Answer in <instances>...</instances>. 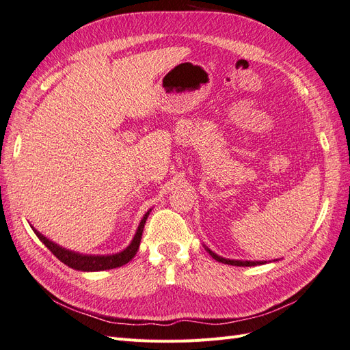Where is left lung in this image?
I'll use <instances>...</instances> for the list:
<instances>
[{
  "label": "left lung",
  "instance_id": "1",
  "mask_svg": "<svg viewBox=\"0 0 350 350\" xmlns=\"http://www.w3.org/2000/svg\"><path fill=\"white\" fill-rule=\"evenodd\" d=\"M208 251V254L213 257L216 261L224 262V264H229V266H239V267H251V266H257V264H264V261H241V260H228L217 256L213 251H210L208 248H206Z\"/></svg>",
  "mask_w": 350,
  "mask_h": 350
}]
</instances>
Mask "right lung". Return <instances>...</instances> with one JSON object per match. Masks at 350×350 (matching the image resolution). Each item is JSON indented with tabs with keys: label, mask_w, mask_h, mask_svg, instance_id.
<instances>
[{
	"label": "right lung",
	"mask_w": 350,
	"mask_h": 350,
	"mask_svg": "<svg viewBox=\"0 0 350 350\" xmlns=\"http://www.w3.org/2000/svg\"><path fill=\"white\" fill-rule=\"evenodd\" d=\"M147 216H149V211L144 215V217L142 219L139 229L135 232V237L131 241V243L126 247L124 251L113 254V256H83V254L79 252H72L68 251L66 248H62L57 243H54L52 241L46 239L44 235L39 234L36 229L35 234L39 238V241L44 243V245L54 254V256L66 264V266L74 269V270H81V271H100V270H109V269H115V267H121L124 264H126L129 261H131V258L135 256L137 250L140 247V241H142V235H143V229H144V224L147 220Z\"/></svg>",
	"instance_id": "add662e5"
}]
</instances>
